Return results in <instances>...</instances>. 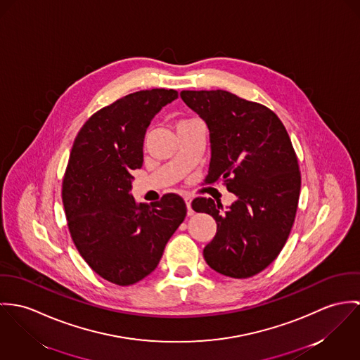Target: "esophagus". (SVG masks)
Masks as SVG:
<instances>
[{"label":"esophagus","mask_w":360,"mask_h":360,"mask_svg":"<svg viewBox=\"0 0 360 360\" xmlns=\"http://www.w3.org/2000/svg\"><path fill=\"white\" fill-rule=\"evenodd\" d=\"M185 202L188 207V215H193V210H192V198L191 196H185Z\"/></svg>","instance_id":"34e87169"}]
</instances>
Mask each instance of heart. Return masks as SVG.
<instances>
[{"mask_svg": "<svg viewBox=\"0 0 360 360\" xmlns=\"http://www.w3.org/2000/svg\"><path fill=\"white\" fill-rule=\"evenodd\" d=\"M181 122H184V121H181Z\"/></svg>", "mask_w": 360, "mask_h": 360, "instance_id": "heart-1", "label": "heart"}]
</instances>
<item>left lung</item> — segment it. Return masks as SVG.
<instances>
[{
	"label": "left lung",
	"mask_w": 360,
	"mask_h": 360,
	"mask_svg": "<svg viewBox=\"0 0 360 360\" xmlns=\"http://www.w3.org/2000/svg\"><path fill=\"white\" fill-rule=\"evenodd\" d=\"M181 98L210 131L204 184L224 182L238 198L226 211L212 199L192 201L217 221L204 259L221 275L251 278L278 258L295 219L301 172L290 136L271 109L232 92L182 91Z\"/></svg>",
	"instance_id": "obj_1"
}]
</instances>
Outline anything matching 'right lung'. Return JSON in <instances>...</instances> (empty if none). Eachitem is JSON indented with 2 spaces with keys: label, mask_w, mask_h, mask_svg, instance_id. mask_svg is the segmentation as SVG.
Here are the masks:
<instances>
[{
  "label": "right lung",
  "mask_w": 360,
  "mask_h": 360,
  "mask_svg": "<svg viewBox=\"0 0 360 360\" xmlns=\"http://www.w3.org/2000/svg\"><path fill=\"white\" fill-rule=\"evenodd\" d=\"M176 98L175 89L165 88L125 95L85 121L72 148L62 184L70 236L89 268L119 285L156 269L186 217V204L175 193L152 204L129 195L131 171L143 162L146 129Z\"/></svg>",
  "instance_id": "1"
}]
</instances>
